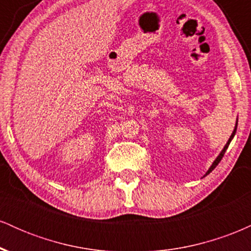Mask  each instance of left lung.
<instances>
[{
    "label": "left lung",
    "instance_id": "obj_1",
    "mask_svg": "<svg viewBox=\"0 0 251 251\" xmlns=\"http://www.w3.org/2000/svg\"><path fill=\"white\" fill-rule=\"evenodd\" d=\"M236 129H237V125H236V126H235V129H234V132H232V134H231V135H230V138H229V140H227L226 145V146H224V149H223V150H222V152H221V153H220V155H218V157H217V158H216V160H215V162H214V163H212V165H211V166H210V169L208 170V172H206V174H205V176H206V175H209V174H210V172H211V171H212V170H214V169L216 168V166H217V165H218V163H220V162H221V160H222V158H223V155H224V153H226V151L227 146H229V144H230V142H231V139H232V138H234V135H235V133H236Z\"/></svg>",
    "mask_w": 251,
    "mask_h": 251
}]
</instances>
